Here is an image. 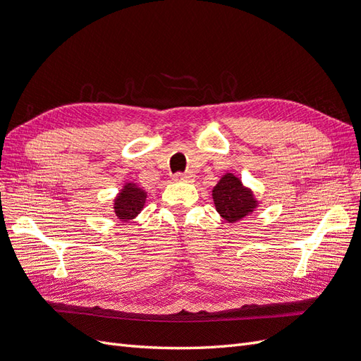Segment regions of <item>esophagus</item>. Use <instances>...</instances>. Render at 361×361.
Here are the masks:
<instances>
[{"label": "esophagus", "mask_w": 361, "mask_h": 361, "mask_svg": "<svg viewBox=\"0 0 361 361\" xmlns=\"http://www.w3.org/2000/svg\"><path fill=\"white\" fill-rule=\"evenodd\" d=\"M192 178H194L192 173H176L173 176V180H176V182H190V180H192Z\"/></svg>", "instance_id": "obj_1"}]
</instances>
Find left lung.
<instances>
[{
	"label": "left lung",
	"instance_id": "8db88e82",
	"mask_svg": "<svg viewBox=\"0 0 361 361\" xmlns=\"http://www.w3.org/2000/svg\"><path fill=\"white\" fill-rule=\"evenodd\" d=\"M212 199L216 212L231 224L241 221L259 207L255 192L233 173L223 174L212 190Z\"/></svg>",
	"mask_w": 361,
	"mask_h": 361
}]
</instances>
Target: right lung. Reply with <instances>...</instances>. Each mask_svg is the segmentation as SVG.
<instances>
[{"label": "right lung", "mask_w": 361, "mask_h": 361, "mask_svg": "<svg viewBox=\"0 0 361 361\" xmlns=\"http://www.w3.org/2000/svg\"><path fill=\"white\" fill-rule=\"evenodd\" d=\"M147 192L143 190L135 182H126L123 188L116 195L113 209L116 216L122 223H129L130 220L143 211L146 204Z\"/></svg>", "instance_id": "add662e5"}]
</instances>
